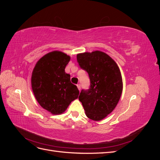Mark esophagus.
I'll use <instances>...</instances> for the list:
<instances>
[{"label":"esophagus","instance_id":"1","mask_svg":"<svg viewBox=\"0 0 160 160\" xmlns=\"http://www.w3.org/2000/svg\"><path fill=\"white\" fill-rule=\"evenodd\" d=\"M77 88H78V89L80 91L81 90V85L80 84H77Z\"/></svg>","mask_w":160,"mask_h":160}]
</instances>
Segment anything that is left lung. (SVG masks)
I'll return each mask as SVG.
<instances>
[{
  "label": "left lung",
  "mask_w": 160,
  "mask_h": 160,
  "mask_svg": "<svg viewBox=\"0 0 160 160\" xmlns=\"http://www.w3.org/2000/svg\"><path fill=\"white\" fill-rule=\"evenodd\" d=\"M81 68L88 72L91 85L82 90L79 100L85 114L93 121H100L117 106L123 91L121 71L115 61L105 52L95 51L77 55Z\"/></svg>",
  "instance_id": "left-lung-1"
}]
</instances>
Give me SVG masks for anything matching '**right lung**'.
I'll return each mask as SVG.
<instances>
[{
    "mask_svg": "<svg viewBox=\"0 0 160 160\" xmlns=\"http://www.w3.org/2000/svg\"><path fill=\"white\" fill-rule=\"evenodd\" d=\"M71 59L59 51L47 53L38 60L31 75V86L37 101L52 115L64 113L79 91L71 83L70 75L65 71Z\"/></svg>",
    "mask_w": 160,
    "mask_h": 160,
    "instance_id": "obj_1",
    "label": "right lung"
}]
</instances>
